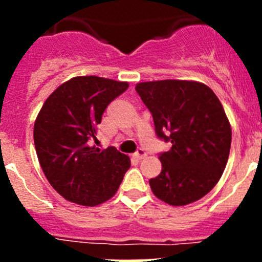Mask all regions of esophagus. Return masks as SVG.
<instances>
[{
    "instance_id": "esophagus-1",
    "label": "esophagus",
    "mask_w": 262,
    "mask_h": 262,
    "mask_svg": "<svg viewBox=\"0 0 262 262\" xmlns=\"http://www.w3.org/2000/svg\"><path fill=\"white\" fill-rule=\"evenodd\" d=\"M146 156H147V153H146V150L143 149V148H138V150L134 153V157H136L137 160H143Z\"/></svg>"
}]
</instances>
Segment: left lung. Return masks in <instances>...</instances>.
Segmentation results:
<instances>
[{"label":"left lung","instance_id":"1","mask_svg":"<svg viewBox=\"0 0 262 262\" xmlns=\"http://www.w3.org/2000/svg\"><path fill=\"white\" fill-rule=\"evenodd\" d=\"M155 123L156 136L171 142L160 153L162 171L149 185L173 207L202 199L221 179L231 149L232 130L223 106L204 83L163 80L136 86Z\"/></svg>","mask_w":262,"mask_h":262}]
</instances>
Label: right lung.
Returning <instances> with one entry per match:
<instances>
[{"instance_id":"obj_1","label":"right lung","mask_w":262,"mask_h":262,"mask_svg":"<svg viewBox=\"0 0 262 262\" xmlns=\"http://www.w3.org/2000/svg\"><path fill=\"white\" fill-rule=\"evenodd\" d=\"M129 84L81 76L60 84L46 100L34 124V143L41 170L64 199L95 207L115 195L130 160L114 147L100 150L96 139L107 105Z\"/></svg>"}]
</instances>
